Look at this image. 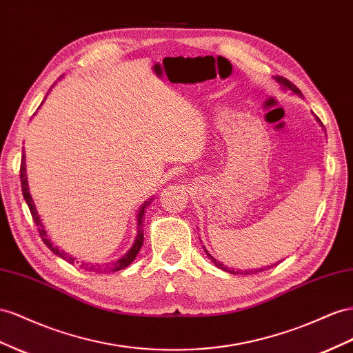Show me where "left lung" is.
<instances>
[{
  "label": "left lung",
  "mask_w": 353,
  "mask_h": 353,
  "mask_svg": "<svg viewBox=\"0 0 353 353\" xmlns=\"http://www.w3.org/2000/svg\"><path fill=\"white\" fill-rule=\"evenodd\" d=\"M274 80L276 81H278L281 85H282V88L283 89H290L291 92H294L295 94H299V97H301V92H300V89L297 88V85H294L290 80H287V79H283V77H281V75H276V77H274ZM316 120L319 121V125L323 128V125H322V121L316 117ZM203 250H205V252H206V255L209 256V260H211L215 265H216V268H220V269H223V270H225V272H230V273H233V274H251V273H256V272H261V269L260 270H245V272H242V270H237V272H234V270H232V269H228L227 268V265H224L223 263H220V261H218V260H215L214 259V256L211 255V254H209L208 252V250H206V248L203 246ZM269 268H270V265H269Z\"/></svg>",
  "instance_id": "obj_1"
}]
</instances>
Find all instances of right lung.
Instances as JSON below:
<instances>
[{"label": "right lung", "mask_w": 353, "mask_h": 353, "mask_svg": "<svg viewBox=\"0 0 353 353\" xmlns=\"http://www.w3.org/2000/svg\"><path fill=\"white\" fill-rule=\"evenodd\" d=\"M21 184H22V193H23V199L25 202L28 205V208H30L31 211V215H32V220L34 223L37 224L38 227V232H40V236L43 242L49 246V250L56 254L58 256H61L62 260L68 261L70 264H74V263H79L75 261V259L72 255L63 252L62 250H59V246L53 245V242L47 237V232L44 230V225L41 223V218L40 215H38L37 209H35V205H34V200L31 197V193H30V187H28V179H26V168H25V154L22 156V163H21ZM153 202V199H148L147 202H144V205L141 206L139 212H138V232H137V237H135V242H133L130 250L121 256V259L112 261V263H108L107 265H101V264H88V263H83L81 268H84L85 270H90V272H119L121 269L128 268V265L137 259V255L141 250L142 243H144V228H142V218H144V212H145V208Z\"/></svg>", "instance_id": "add662e5"}]
</instances>
